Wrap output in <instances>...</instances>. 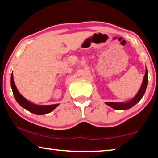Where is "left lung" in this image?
<instances>
[{
  "label": "left lung",
  "mask_w": 158,
  "mask_h": 158,
  "mask_svg": "<svg viewBox=\"0 0 158 158\" xmlns=\"http://www.w3.org/2000/svg\"><path fill=\"white\" fill-rule=\"evenodd\" d=\"M148 85V70H145V74L143 77V83L137 94L128 102H106L105 103L110 107L116 110H127L131 109L140 101L144 95Z\"/></svg>",
  "instance_id": "left-lung-1"
}]
</instances>
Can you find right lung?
<instances>
[{
	"mask_svg": "<svg viewBox=\"0 0 158 158\" xmlns=\"http://www.w3.org/2000/svg\"><path fill=\"white\" fill-rule=\"evenodd\" d=\"M10 84L12 91H13L14 97H15L16 102H17L23 108H24L25 109L27 110L28 111L32 113V114L36 115H44L46 114H49V113L52 111L55 108H56L59 105H60L59 103L48 106L37 105L29 102V101L27 100L26 98L23 97L18 91L17 87H16L15 84V82H14L13 73L11 74Z\"/></svg>",
	"mask_w": 158,
	"mask_h": 158,
	"instance_id": "obj_1",
	"label": "right lung"
}]
</instances>
